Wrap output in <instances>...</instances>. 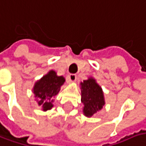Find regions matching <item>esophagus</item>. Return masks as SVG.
Segmentation results:
<instances>
[{"label":"esophagus","mask_w":146,"mask_h":146,"mask_svg":"<svg viewBox=\"0 0 146 146\" xmlns=\"http://www.w3.org/2000/svg\"><path fill=\"white\" fill-rule=\"evenodd\" d=\"M68 81L69 82H73L76 81V79H77V76H76V74H69V75H68Z\"/></svg>","instance_id":"34e87169"}]
</instances>
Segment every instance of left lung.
Returning <instances> with one entry per match:
<instances>
[{"label": "left lung", "mask_w": 146, "mask_h": 146, "mask_svg": "<svg viewBox=\"0 0 146 146\" xmlns=\"http://www.w3.org/2000/svg\"><path fill=\"white\" fill-rule=\"evenodd\" d=\"M80 85L81 101L84 105L83 114L88 117H91L105 105L103 92L96 80L92 78L84 80Z\"/></svg>", "instance_id": "8db88e82"}]
</instances>
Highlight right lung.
<instances>
[{
    "label": "right lung",
    "instance_id": "1",
    "mask_svg": "<svg viewBox=\"0 0 146 146\" xmlns=\"http://www.w3.org/2000/svg\"><path fill=\"white\" fill-rule=\"evenodd\" d=\"M64 82L65 78L63 76H58L55 71L50 70L35 83L33 92L37 98L38 105L42 107L43 111H46L54 107V98L60 91V88Z\"/></svg>",
    "mask_w": 146,
    "mask_h": 146
}]
</instances>
